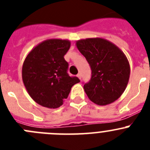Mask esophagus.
<instances>
[{
    "instance_id": "1",
    "label": "esophagus",
    "mask_w": 150,
    "mask_h": 150,
    "mask_svg": "<svg viewBox=\"0 0 150 150\" xmlns=\"http://www.w3.org/2000/svg\"><path fill=\"white\" fill-rule=\"evenodd\" d=\"M76 76H77V77H78V78H79V79H81V74H77V75H76Z\"/></svg>"
}]
</instances>
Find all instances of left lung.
Returning a JSON list of instances; mask_svg holds the SVG:
<instances>
[{
	"mask_svg": "<svg viewBox=\"0 0 150 150\" xmlns=\"http://www.w3.org/2000/svg\"><path fill=\"white\" fill-rule=\"evenodd\" d=\"M76 46L91 67V79L83 86L88 98L100 106L117 100L126 88L130 76V64L124 52L110 41L100 38L79 40Z\"/></svg>",
	"mask_w": 150,
	"mask_h": 150,
	"instance_id": "left-lung-1",
	"label": "left lung"
}]
</instances>
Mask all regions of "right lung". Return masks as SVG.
<instances>
[{
    "label": "right lung",
    "instance_id": "obj_1",
    "mask_svg": "<svg viewBox=\"0 0 150 150\" xmlns=\"http://www.w3.org/2000/svg\"><path fill=\"white\" fill-rule=\"evenodd\" d=\"M70 47L68 40H46L33 48L24 61L22 81L30 98L40 105L58 108L79 82L67 74L68 63L64 56Z\"/></svg>",
    "mask_w": 150,
    "mask_h": 150
}]
</instances>
